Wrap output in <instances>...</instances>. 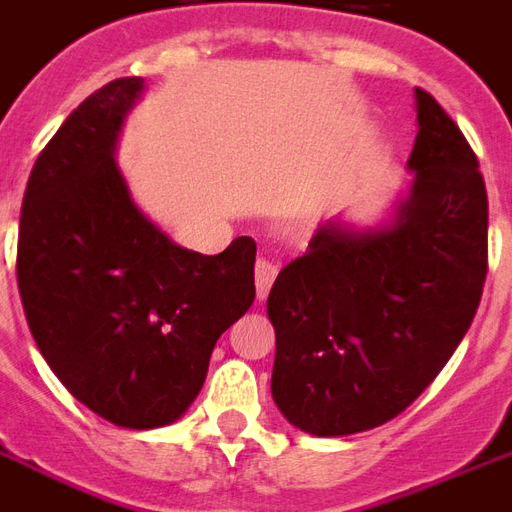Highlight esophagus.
Segmentation results:
<instances>
[{"label":"esophagus","instance_id":"esophagus-1","mask_svg":"<svg viewBox=\"0 0 512 512\" xmlns=\"http://www.w3.org/2000/svg\"><path fill=\"white\" fill-rule=\"evenodd\" d=\"M275 277H277V267L272 264V261L269 259L256 261V293H259V299L267 296L272 283H275Z\"/></svg>","mask_w":512,"mask_h":512}]
</instances>
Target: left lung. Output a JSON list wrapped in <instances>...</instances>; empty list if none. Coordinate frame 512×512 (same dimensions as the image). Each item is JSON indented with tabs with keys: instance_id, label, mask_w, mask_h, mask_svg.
Masks as SVG:
<instances>
[{
	"instance_id": "obj_1",
	"label": "left lung",
	"mask_w": 512,
	"mask_h": 512,
	"mask_svg": "<svg viewBox=\"0 0 512 512\" xmlns=\"http://www.w3.org/2000/svg\"><path fill=\"white\" fill-rule=\"evenodd\" d=\"M417 170L395 227L328 224L277 275L272 398L320 438L379 427L441 374L473 323L489 272V200L478 157L417 87Z\"/></svg>"
}]
</instances>
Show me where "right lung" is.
Returning a JSON list of instances; mask_svg holds the SVG:
<instances>
[{
	"mask_svg": "<svg viewBox=\"0 0 512 512\" xmlns=\"http://www.w3.org/2000/svg\"><path fill=\"white\" fill-rule=\"evenodd\" d=\"M144 87L114 79L39 152L18 227V291L63 387L106 422L168 425L197 398L219 336L256 296L253 237L219 256L178 248L138 211L114 165Z\"/></svg>",
	"mask_w": 512,
	"mask_h": 512,
	"instance_id": "right-lung-1",
	"label": "right lung"
}]
</instances>
